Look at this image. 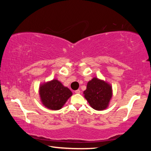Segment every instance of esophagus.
<instances>
[{"label":"esophagus","instance_id":"esophagus-1","mask_svg":"<svg viewBox=\"0 0 151 151\" xmlns=\"http://www.w3.org/2000/svg\"><path fill=\"white\" fill-rule=\"evenodd\" d=\"M80 93H81V91L79 90V89H78V90L75 91V93H76V94H79Z\"/></svg>","mask_w":151,"mask_h":151}]
</instances>
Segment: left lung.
I'll return each mask as SVG.
<instances>
[{
  "instance_id": "8db88e82",
  "label": "left lung",
  "mask_w": 151,
  "mask_h": 151,
  "mask_svg": "<svg viewBox=\"0 0 151 151\" xmlns=\"http://www.w3.org/2000/svg\"><path fill=\"white\" fill-rule=\"evenodd\" d=\"M85 99L90 105L97 111L105 109L112 97V88L108 83L97 78H93L84 91Z\"/></svg>"
}]
</instances>
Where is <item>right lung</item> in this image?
I'll use <instances>...</instances> for the list:
<instances>
[{
  "label": "right lung",
  "mask_w": 151,
  "mask_h": 151,
  "mask_svg": "<svg viewBox=\"0 0 151 151\" xmlns=\"http://www.w3.org/2000/svg\"><path fill=\"white\" fill-rule=\"evenodd\" d=\"M42 104L51 110H59L72 95V92L57 80H52L40 86Z\"/></svg>",
  "instance_id": "right-lung-1"
}]
</instances>
